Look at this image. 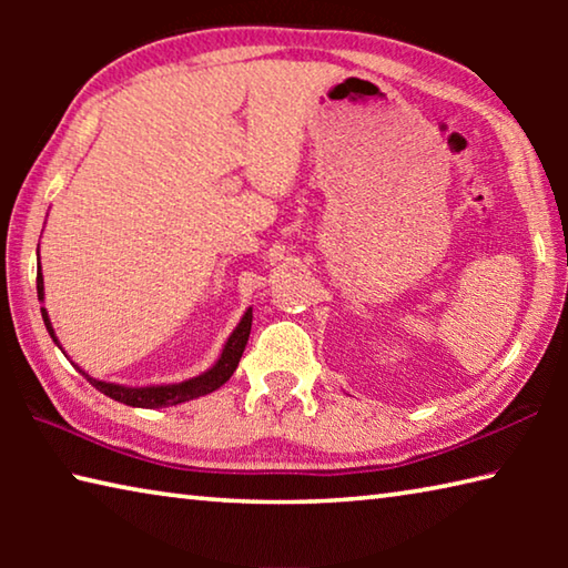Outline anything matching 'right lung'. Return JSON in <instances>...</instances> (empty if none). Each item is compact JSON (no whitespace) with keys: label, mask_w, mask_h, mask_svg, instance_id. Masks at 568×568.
<instances>
[{"label":"right lung","mask_w":568,"mask_h":568,"mask_svg":"<svg viewBox=\"0 0 568 568\" xmlns=\"http://www.w3.org/2000/svg\"><path fill=\"white\" fill-rule=\"evenodd\" d=\"M37 297H44V281H42V273H37ZM42 318L47 325V333L52 335V341L57 343V335L52 331V323H50V315L42 307ZM250 325H253V307H247V313L243 315V321L237 323V328L230 335L223 355H220L217 363L213 368L205 371L203 376L197 378H190V381H182V383H172V386H148V388H128V386H118V383H104V381H94L90 378L88 373H82L84 378H88L94 388L104 396H110L120 403H128V406L134 408H165V406H178V403H185L192 398H200V396H207V393L217 390L223 383L233 376L240 358H243V351L247 345L250 338Z\"/></svg>","instance_id":"1"}]
</instances>
